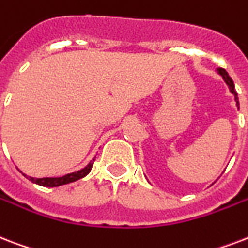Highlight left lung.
Instances as JSON below:
<instances>
[{
	"instance_id": "left-lung-1",
	"label": "left lung",
	"mask_w": 248,
	"mask_h": 248,
	"mask_svg": "<svg viewBox=\"0 0 248 248\" xmlns=\"http://www.w3.org/2000/svg\"><path fill=\"white\" fill-rule=\"evenodd\" d=\"M217 73L220 74L221 77H222V79L225 80V83L228 84V87H229V90L230 92L234 94V99H235V103H237V107L238 109H239V101H238V93H237V91H235V87H234V82H233V79L230 78L229 77V74H228V71L225 69H217Z\"/></svg>"
}]
</instances>
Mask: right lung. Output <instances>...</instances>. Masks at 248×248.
I'll return each mask as SVG.
<instances>
[{
  "mask_svg": "<svg viewBox=\"0 0 248 248\" xmlns=\"http://www.w3.org/2000/svg\"><path fill=\"white\" fill-rule=\"evenodd\" d=\"M94 158H92V161L86 166V168H83V169L78 170V171H74V173H70V174H66L63 177H57V178H53V177H46V178H33V177H27L26 174H23L24 177H27L31 182L36 183V185H40V186L44 187H58L62 186V185H67V183L75 182V181H78V179L83 178V177H86L88 173L92 169V165H93Z\"/></svg>",
  "mask_w": 248,
  "mask_h": 248,
  "instance_id": "add662e5",
  "label": "right lung"
}]
</instances>
